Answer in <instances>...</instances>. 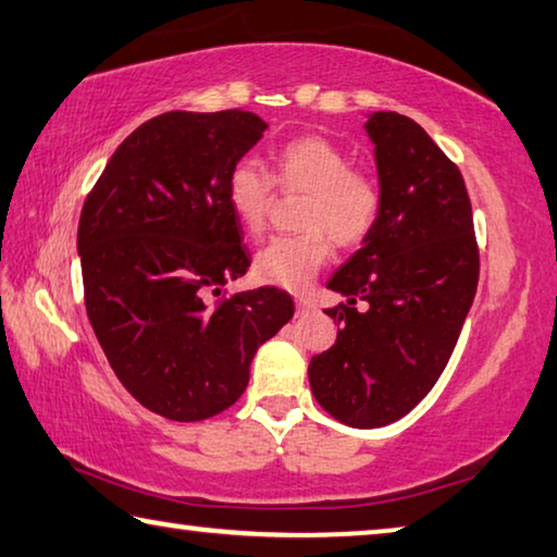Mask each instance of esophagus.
Segmentation results:
<instances>
[{
  "mask_svg": "<svg viewBox=\"0 0 557 557\" xmlns=\"http://www.w3.org/2000/svg\"><path fill=\"white\" fill-rule=\"evenodd\" d=\"M310 310H312L310 299H297V312L299 314H305V312H310Z\"/></svg>",
  "mask_w": 557,
  "mask_h": 557,
  "instance_id": "esophagus-1",
  "label": "esophagus"
}]
</instances>
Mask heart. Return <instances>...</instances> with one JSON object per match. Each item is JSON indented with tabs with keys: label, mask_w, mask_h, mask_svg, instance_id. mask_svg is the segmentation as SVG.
I'll use <instances>...</instances> for the list:
<instances>
[{
	"label": "heart",
	"mask_w": 557,
	"mask_h": 557,
	"mask_svg": "<svg viewBox=\"0 0 557 557\" xmlns=\"http://www.w3.org/2000/svg\"><path fill=\"white\" fill-rule=\"evenodd\" d=\"M275 181L285 190L310 193L302 210V235H280L260 247L252 270L262 282L305 293L330 260L332 243L359 245L374 231L382 190L372 175L355 171L349 156L322 136H299L275 153ZM275 181L268 168L243 158L227 175V206L247 235L268 220Z\"/></svg>",
	"instance_id": "obj_1"
}]
</instances>
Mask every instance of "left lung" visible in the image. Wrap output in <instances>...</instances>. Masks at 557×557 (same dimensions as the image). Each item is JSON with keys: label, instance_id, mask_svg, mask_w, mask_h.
Returning a JSON list of instances; mask_svg holds the SVG:
<instances>
[{"label": "left lung", "instance_id": "1", "mask_svg": "<svg viewBox=\"0 0 557 557\" xmlns=\"http://www.w3.org/2000/svg\"><path fill=\"white\" fill-rule=\"evenodd\" d=\"M364 128L382 210L326 282L347 302L324 310L337 342L307 376L334 419L376 429L406 417L446 369L479 287V247L466 183L434 138L394 111L369 113Z\"/></svg>", "mask_w": 557, "mask_h": 557}]
</instances>
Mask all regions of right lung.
Returning a JSON list of instances; mask_svg holds the SVG:
<instances>
[{
    "label": "right lung",
    "mask_w": 557,
    "mask_h": 557,
    "mask_svg": "<svg viewBox=\"0 0 557 557\" xmlns=\"http://www.w3.org/2000/svg\"><path fill=\"white\" fill-rule=\"evenodd\" d=\"M268 128L250 111L161 113L113 151L78 220L86 314L128 394L171 421L233 406L295 314L277 287L223 299L250 255L227 175Z\"/></svg>",
    "instance_id": "1"
}]
</instances>
